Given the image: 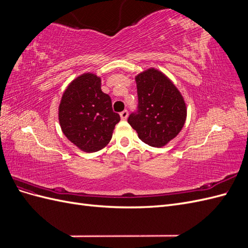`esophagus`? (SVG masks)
Here are the masks:
<instances>
[{
	"label": "esophagus",
	"instance_id": "1",
	"mask_svg": "<svg viewBox=\"0 0 248 248\" xmlns=\"http://www.w3.org/2000/svg\"><path fill=\"white\" fill-rule=\"evenodd\" d=\"M120 117H121L122 120H126L127 117H128V111H127V109H124L123 111L120 112Z\"/></svg>",
	"mask_w": 248,
	"mask_h": 248
}]
</instances>
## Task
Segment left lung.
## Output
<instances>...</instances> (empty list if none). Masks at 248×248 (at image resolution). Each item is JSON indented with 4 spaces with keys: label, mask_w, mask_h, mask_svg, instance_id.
Masks as SVG:
<instances>
[{
    "label": "left lung",
    "mask_w": 248,
    "mask_h": 248,
    "mask_svg": "<svg viewBox=\"0 0 248 248\" xmlns=\"http://www.w3.org/2000/svg\"><path fill=\"white\" fill-rule=\"evenodd\" d=\"M138 110L128 123L139 138L152 147H163L183 128L187 109L183 96L162 72L150 68L136 77Z\"/></svg>",
    "instance_id": "1"
}]
</instances>
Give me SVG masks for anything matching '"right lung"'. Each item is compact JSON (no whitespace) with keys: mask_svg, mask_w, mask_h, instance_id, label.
<instances>
[{"mask_svg":"<svg viewBox=\"0 0 248 248\" xmlns=\"http://www.w3.org/2000/svg\"><path fill=\"white\" fill-rule=\"evenodd\" d=\"M59 121L65 137L88 153L106 147L120 116L110 97L101 91V79L84 73L70 82L59 107Z\"/></svg>","mask_w":248,"mask_h":248,"instance_id":"right-lung-1","label":"right lung"}]
</instances>
